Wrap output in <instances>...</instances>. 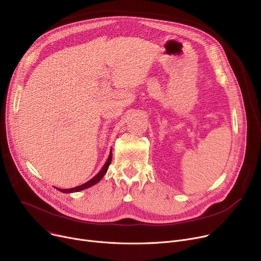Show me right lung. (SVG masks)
Returning <instances> with one entry per match:
<instances>
[{"mask_svg": "<svg viewBox=\"0 0 261 261\" xmlns=\"http://www.w3.org/2000/svg\"><path fill=\"white\" fill-rule=\"evenodd\" d=\"M111 161H112V150H111V151H110L109 158H108L106 164L103 165V167L100 169V171H99L97 174H96V175L93 177V179H91L90 181H88V182L85 183V184H82V185L77 186V187H74V188H70V189H60V188H57V189L60 190L61 193L70 194V193H77V191L84 190V189H86V188H89V187L95 185L96 183H98V182L102 179V176H103L105 173L107 172V170H108V168H109V166H110V164H111Z\"/></svg>", "mask_w": 261, "mask_h": 261, "instance_id": "right-lung-1", "label": "right lung"}]
</instances>
